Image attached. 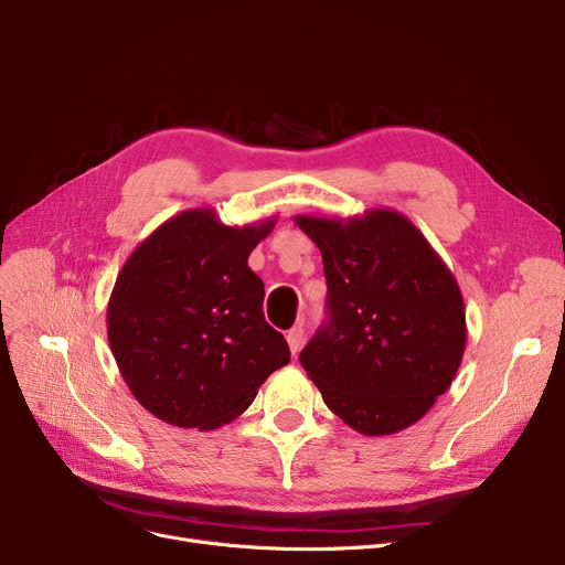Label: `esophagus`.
<instances>
[{
  "label": "esophagus",
  "instance_id": "34e87169",
  "mask_svg": "<svg viewBox=\"0 0 565 565\" xmlns=\"http://www.w3.org/2000/svg\"><path fill=\"white\" fill-rule=\"evenodd\" d=\"M302 339H305V330H302V324H298V328L288 330V334H286V341H288L290 354H298V352H300V348H302Z\"/></svg>",
  "mask_w": 565,
  "mask_h": 565
}]
</instances>
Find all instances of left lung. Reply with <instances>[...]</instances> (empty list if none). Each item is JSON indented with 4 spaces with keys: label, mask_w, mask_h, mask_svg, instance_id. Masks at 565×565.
Instances as JSON below:
<instances>
[{
    "label": "left lung",
    "mask_w": 565,
    "mask_h": 565,
    "mask_svg": "<svg viewBox=\"0 0 565 565\" xmlns=\"http://www.w3.org/2000/svg\"><path fill=\"white\" fill-rule=\"evenodd\" d=\"M318 245L330 320L300 364L343 424L380 437L417 424L451 387L467 343L454 273L390 207L348 220L295 215Z\"/></svg>",
    "instance_id": "1"
}]
</instances>
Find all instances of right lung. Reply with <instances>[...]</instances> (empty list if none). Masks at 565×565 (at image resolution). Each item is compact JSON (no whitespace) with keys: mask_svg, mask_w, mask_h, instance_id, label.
Masks as SVG:
<instances>
[{"mask_svg":"<svg viewBox=\"0 0 565 565\" xmlns=\"http://www.w3.org/2000/svg\"><path fill=\"white\" fill-rule=\"evenodd\" d=\"M277 217L226 226L190 207L137 245L107 305V339L132 396L153 417L196 430L231 424L273 371L284 337L263 318L247 258Z\"/></svg>","mask_w":565,"mask_h":565,"instance_id":"1","label":"right lung"}]
</instances>
